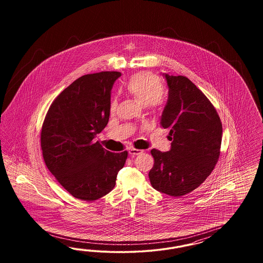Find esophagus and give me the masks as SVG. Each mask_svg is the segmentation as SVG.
<instances>
[{
  "label": "esophagus",
  "mask_w": 263,
  "mask_h": 263,
  "mask_svg": "<svg viewBox=\"0 0 263 263\" xmlns=\"http://www.w3.org/2000/svg\"><path fill=\"white\" fill-rule=\"evenodd\" d=\"M143 152V151H141V149H136V148H131V149L129 151V154H130V155H139V154H142Z\"/></svg>",
  "instance_id": "34e87169"
}]
</instances>
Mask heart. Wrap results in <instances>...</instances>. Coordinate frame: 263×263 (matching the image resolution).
<instances>
[{
    "label": "heart",
    "instance_id": "1",
    "mask_svg": "<svg viewBox=\"0 0 263 263\" xmlns=\"http://www.w3.org/2000/svg\"><path fill=\"white\" fill-rule=\"evenodd\" d=\"M163 88L162 80L157 75L151 72H139L128 80L124 90L139 103L156 107L162 102ZM116 108L117 101L112 100L110 105L111 112L116 111Z\"/></svg>",
    "mask_w": 263,
    "mask_h": 263
}]
</instances>
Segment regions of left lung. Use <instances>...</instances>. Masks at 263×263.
<instances>
[{
  "instance_id": "1",
  "label": "left lung",
  "mask_w": 263,
  "mask_h": 263,
  "mask_svg": "<svg viewBox=\"0 0 263 263\" xmlns=\"http://www.w3.org/2000/svg\"><path fill=\"white\" fill-rule=\"evenodd\" d=\"M168 97L160 124L168 129L170 152L152 149L149 180L157 191L180 197L198 188L220 156L223 127L214 106L185 76L163 74Z\"/></svg>"
}]
</instances>
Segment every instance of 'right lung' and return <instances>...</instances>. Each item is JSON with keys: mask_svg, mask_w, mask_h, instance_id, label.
Instances as JSON below:
<instances>
[{"mask_svg": "<svg viewBox=\"0 0 263 263\" xmlns=\"http://www.w3.org/2000/svg\"><path fill=\"white\" fill-rule=\"evenodd\" d=\"M120 72L87 74L75 80L51 104L40 143L51 174L76 199L92 201L114 189L128 152L114 153L93 139L110 117L111 89Z\"/></svg>", "mask_w": 263, "mask_h": 263, "instance_id": "obj_1", "label": "right lung"}]
</instances>
